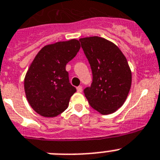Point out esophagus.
<instances>
[{"mask_svg":"<svg viewBox=\"0 0 160 160\" xmlns=\"http://www.w3.org/2000/svg\"><path fill=\"white\" fill-rule=\"evenodd\" d=\"M77 91L78 93L82 92V86H79V87H77Z\"/></svg>","mask_w":160,"mask_h":160,"instance_id":"esophagus-1","label":"esophagus"}]
</instances>
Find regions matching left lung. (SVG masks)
<instances>
[{
	"instance_id": "obj_1",
	"label": "left lung",
	"mask_w": 160,
	"mask_h": 160,
	"mask_svg": "<svg viewBox=\"0 0 160 160\" xmlns=\"http://www.w3.org/2000/svg\"><path fill=\"white\" fill-rule=\"evenodd\" d=\"M93 73L85 95L101 114L115 112L125 102L131 87V70L125 55L111 41L94 36L80 38Z\"/></svg>"
}]
</instances>
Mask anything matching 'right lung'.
Listing matches in <instances>:
<instances>
[{"label":"right lung","instance_id":"1","mask_svg":"<svg viewBox=\"0 0 160 160\" xmlns=\"http://www.w3.org/2000/svg\"><path fill=\"white\" fill-rule=\"evenodd\" d=\"M77 39L44 46L37 53L24 81L28 102L38 114L53 118L67 109L76 88L69 82L66 66L80 49Z\"/></svg>","mask_w":160,"mask_h":160}]
</instances>
